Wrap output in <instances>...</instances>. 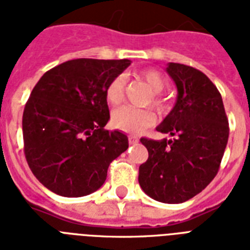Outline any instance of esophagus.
I'll use <instances>...</instances> for the list:
<instances>
[{"label":"esophagus","instance_id":"34e87169","mask_svg":"<svg viewBox=\"0 0 250 250\" xmlns=\"http://www.w3.org/2000/svg\"><path fill=\"white\" fill-rule=\"evenodd\" d=\"M128 143L131 145H135V144H137V143H139V139H137V137H135V136H129L128 137Z\"/></svg>","mask_w":250,"mask_h":250}]
</instances>
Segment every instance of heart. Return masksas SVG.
<instances>
[{
    "label": "heart",
    "instance_id": "b5f03b06",
    "mask_svg": "<svg viewBox=\"0 0 250 250\" xmlns=\"http://www.w3.org/2000/svg\"><path fill=\"white\" fill-rule=\"evenodd\" d=\"M139 78L148 84L153 92L152 97L149 98V104H152L158 113H166L168 110V102L161 94V92L166 88V80L162 74L157 70H145L139 74ZM105 97L107 104L111 106H117L123 102L125 97V76L118 75L110 80V83L106 85ZM111 123L119 131L137 135L150 128L156 123V115L150 109H136L131 106H123L114 110Z\"/></svg>",
    "mask_w": 250,
    "mask_h": 250
}]
</instances>
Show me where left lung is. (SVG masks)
I'll return each instance as SVG.
<instances>
[{"label":"left lung","mask_w":250,"mask_h":250,"mask_svg":"<svg viewBox=\"0 0 250 250\" xmlns=\"http://www.w3.org/2000/svg\"><path fill=\"white\" fill-rule=\"evenodd\" d=\"M178 101L157 131L170 140L141 137L149 157L139 167V183L149 197L180 204L209 186L219 171L229 141V119L222 96L200 70L170 63Z\"/></svg>","instance_id":"8db88e82"}]
</instances>
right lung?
Masks as SVG:
<instances>
[{"label": "right lung", "instance_id": "1", "mask_svg": "<svg viewBox=\"0 0 250 250\" xmlns=\"http://www.w3.org/2000/svg\"><path fill=\"white\" fill-rule=\"evenodd\" d=\"M129 64L78 58L50 68L33 86L21 121L24 156L48 189L64 197L92 193L127 150L128 137L104 127L110 118L106 85Z\"/></svg>", "mask_w": 250, "mask_h": 250}]
</instances>
